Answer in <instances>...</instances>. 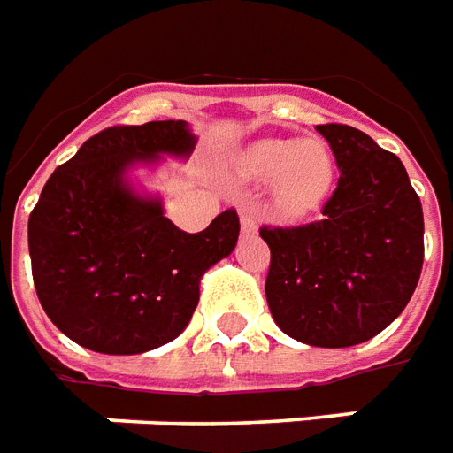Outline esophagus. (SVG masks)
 I'll return each instance as SVG.
<instances>
[{"instance_id":"34e87169","label":"esophagus","mask_w":453,"mask_h":453,"mask_svg":"<svg viewBox=\"0 0 453 453\" xmlns=\"http://www.w3.org/2000/svg\"><path fill=\"white\" fill-rule=\"evenodd\" d=\"M240 226H242V233H247V235H255L257 218L252 216L250 211H242V213H240Z\"/></svg>"}]
</instances>
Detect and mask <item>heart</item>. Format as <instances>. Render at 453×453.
<instances>
[{
	"label": "heart",
	"instance_id": "obj_1",
	"mask_svg": "<svg viewBox=\"0 0 453 453\" xmlns=\"http://www.w3.org/2000/svg\"><path fill=\"white\" fill-rule=\"evenodd\" d=\"M242 174L255 181L274 179L276 208L303 216L320 206L333 187L334 157L320 138L259 140L242 157Z\"/></svg>",
	"mask_w": 453,
	"mask_h": 453
}]
</instances>
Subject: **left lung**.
<instances>
[{
  "label": "left lung",
  "instance_id": "left-lung-1",
  "mask_svg": "<svg viewBox=\"0 0 453 453\" xmlns=\"http://www.w3.org/2000/svg\"><path fill=\"white\" fill-rule=\"evenodd\" d=\"M315 128L342 174L320 220L259 227L272 252L265 291L288 337L337 349L376 337L405 311L425 259V218L393 152L351 126Z\"/></svg>",
  "mask_w": 453,
  "mask_h": 453
}]
</instances>
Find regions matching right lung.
<instances>
[{"label": "right lung", "mask_w": 453, "mask_h": 453, "mask_svg": "<svg viewBox=\"0 0 453 453\" xmlns=\"http://www.w3.org/2000/svg\"><path fill=\"white\" fill-rule=\"evenodd\" d=\"M184 120L96 133L45 181L28 216L38 301L73 342L102 354H140L177 337L198 305L208 266L233 252L240 218L227 208L196 235L155 198L135 196L123 172L162 152L188 155Z\"/></svg>", "instance_id": "right-lung-1"}]
</instances>
